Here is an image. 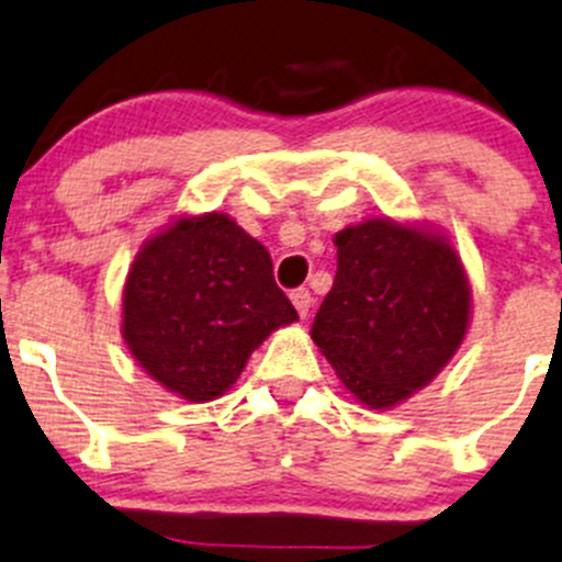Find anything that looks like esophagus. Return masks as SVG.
<instances>
[{
  "instance_id": "obj_1",
  "label": "esophagus",
  "mask_w": 562,
  "mask_h": 562,
  "mask_svg": "<svg viewBox=\"0 0 562 562\" xmlns=\"http://www.w3.org/2000/svg\"><path fill=\"white\" fill-rule=\"evenodd\" d=\"M291 302H293V307H296L299 315L307 317L310 310H313V293H310L307 288H296V291L291 293Z\"/></svg>"
}]
</instances>
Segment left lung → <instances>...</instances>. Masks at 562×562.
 <instances>
[{"mask_svg":"<svg viewBox=\"0 0 562 562\" xmlns=\"http://www.w3.org/2000/svg\"><path fill=\"white\" fill-rule=\"evenodd\" d=\"M337 274L313 342L342 386L389 411L429 386L470 326V282L438 231L370 217L334 236Z\"/></svg>","mask_w":562,"mask_h":562,"instance_id":"obj_1","label":"left lung"}]
</instances>
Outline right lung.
I'll return each instance as SVG.
<instances>
[{
    "label": "right lung",
    "instance_id": "obj_1",
    "mask_svg": "<svg viewBox=\"0 0 562 562\" xmlns=\"http://www.w3.org/2000/svg\"><path fill=\"white\" fill-rule=\"evenodd\" d=\"M293 321L269 249L220 212L181 214L146 239L122 293L130 356L187 402L223 396L252 350Z\"/></svg>",
    "mask_w": 562,
    "mask_h": 562
}]
</instances>
